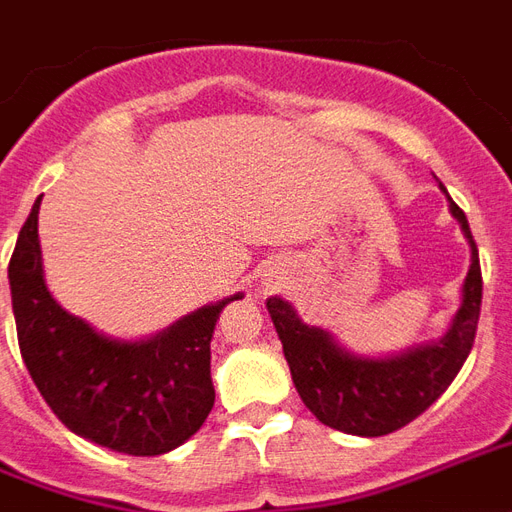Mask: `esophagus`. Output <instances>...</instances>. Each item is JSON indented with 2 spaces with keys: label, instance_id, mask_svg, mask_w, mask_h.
Masks as SVG:
<instances>
[{
  "label": "esophagus",
  "instance_id": "esophagus-1",
  "mask_svg": "<svg viewBox=\"0 0 512 512\" xmlns=\"http://www.w3.org/2000/svg\"><path fill=\"white\" fill-rule=\"evenodd\" d=\"M270 283H272V278H270V280H267V286H270Z\"/></svg>",
  "mask_w": 512,
  "mask_h": 512
}]
</instances>
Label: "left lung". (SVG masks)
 <instances>
[{
	"instance_id": "left-lung-1",
	"label": "left lung",
	"mask_w": 512,
	"mask_h": 512,
	"mask_svg": "<svg viewBox=\"0 0 512 512\" xmlns=\"http://www.w3.org/2000/svg\"><path fill=\"white\" fill-rule=\"evenodd\" d=\"M440 191L448 197L443 183ZM448 210L470 242V270L461 283V302L451 324L437 340L386 356H367L351 351L324 326L305 324L288 299L278 294L267 299L291 380L321 424L356 437L397 432L437 402L459 375L478 332L483 278L467 215L451 197Z\"/></svg>"
}]
</instances>
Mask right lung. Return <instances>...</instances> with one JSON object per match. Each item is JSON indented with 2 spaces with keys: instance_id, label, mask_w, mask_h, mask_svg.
<instances>
[{
  "instance_id": "1",
  "label": "right lung",
  "mask_w": 512,
  "mask_h": 512,
  "mask_svg": "<svg viewBox=\"0 0 512 512\" xmlns=\"http://www.w3.org/2000/svg\"><path fill=\"white\" fill-rule=\"evenodd\" d=\"M40 199L7 267L26 370L61 424L129 456H161L199 432L213 410L210 340L218 315L242 294L183 315L148 337L99 332L53 297L37 234Z\"/></svg>"
}]
</instances>
